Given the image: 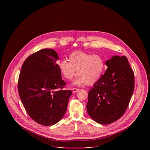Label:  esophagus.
<instances>
[{
	"instance_id": "1",
	"label": "esophagus",
	"mask_w": 150,
	"mask_h": 150,
	"mask_svg": "<svg viewBox=\"0 0 150 150\" xmlns=\"http://www.w3.org/2000/svg\"><path fill=\"white\" fill-rule=\"evenodd\" d=\"M79 90V88H72V92H73L74 93L78 92Z\"/></svg>"
}]
</instances>
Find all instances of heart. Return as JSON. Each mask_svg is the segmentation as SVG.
<instances>
[{
	"instance_id": "1",
	"label": "heart",
	"mask_w": 150,
	"mask_h": 150,
	"mask_svg": "<svg viewBox=\"0 0 150 150\" xmlns=\"http://www.w3.org/2000/svg\"><path fill=\"white\" fill-rule=\"evenodd\" d=\"M68 60L59 63V68L63 76L69 80L76 75V71L78 76L73 82L75 85L94 83L101 78L105 67V61L101 56L82 52L71 53Z\"/></svg>"
}]
</instances>
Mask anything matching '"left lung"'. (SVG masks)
I'll list each match as a JSON object with an SVG mask.
<instances>
[{
    "label": "left lung",
    "instance_id": "1",
    "mask_svg": "<svg viewBox=\"0 0 150 150\" xmlns=\"http://www.w3.org/2000/svg\"><path fill=\"white\" fill-rule=\"evenodd\" d=\"M104 75L88 92L87 110L98 123L107 125L120 119L131 99L134 74L125 56H114L105 62Z\"/></svg>",
    "mask_w": 150,
    "mask_h": 150
}]
</instances>
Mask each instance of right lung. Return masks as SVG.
<instances>
[{"instance_id":"1","label":"right lung","mask_w":150,"mask_h":150,"mask_svg":"<svg viewBox=\"0 0 150 150\" xmlns=\"http://www.w3.org/2000/svg\"><path fill=\"white\" fill-rule=\"evenodd\" d=\"M53 49H44L24 61L18 79V92L28 115L37 123L51 126L65 114L72 93L63 90L67 84L62 79Z\"/></svg>"}]
</instances>
